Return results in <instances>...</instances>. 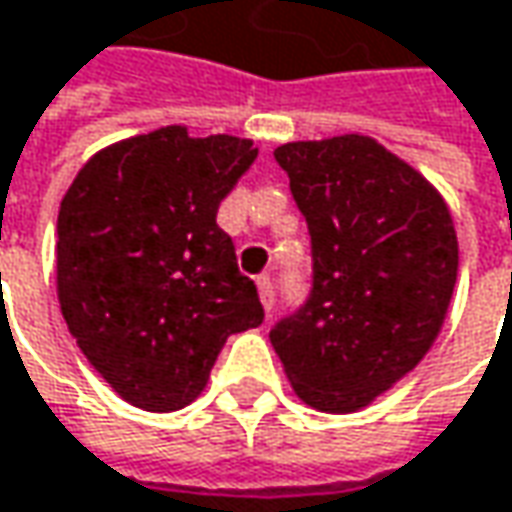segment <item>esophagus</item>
<instances>
[{"label":"esophagus","instance_id":"esophagus-1","mask_svg":"<svg viewBox=\"0 0 512 512\" xmlns=\"http://www.w3.org/2000/svg\"><path fill=\"white\" fill-rule=\"evenodd\" d=\"M257 295H260L263 310L272 313V310H275V289H272V278H269V275H260V278H257Z\"/></svg>","mask_w":512,"mask_h":512}]
</instances>
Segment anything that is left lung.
Here are the masks:
<instances>
[{"label":"left lung","mask_w":512,"mask_h":512,"mask_svg":"<svg viewBox=\"0 0 512 512\" xmlns=\"http://www.w3.org/2000/svg\"><path fill=\"white\" fill-rule=\"evenodd\" d=\"M313 240V289L269 339L295 394L350 414L435 345L458 281V234L437 188L359 133L275 150Z\"/></svg>","instance_id":"1"}]
</instances>
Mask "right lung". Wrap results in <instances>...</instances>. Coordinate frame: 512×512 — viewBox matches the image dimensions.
I'll list each match as a JSON object with an SVG mask.
<instances>
[{"instance_id": "obj_1", "label": "right lung", "mask_w": 512, "mask_h": 512, "mask_svg": "<svg viewBox=\"0 0 512 512\" xmlns=\"http://www.w3.org/2000/svg\"><path fill=\"white\" fill-rule=\"evenodd\" d=\"M249 138L162 127L77 170L57 214V301L109 388L179 411L208 385L231 333L263 321L217 208L252 167Z\"/></svg>"}]
</instances>
